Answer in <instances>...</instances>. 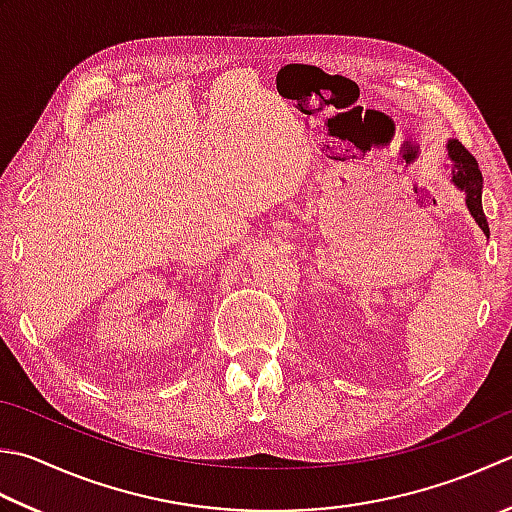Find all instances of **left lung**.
I'll return each instance as SVG.
<instances>
[{
	"mask_svg": "<svg viewBox=\"0 0 512 512\" xmlns=\"http://www.w3.org/2000/svg\"><path fill=\"white\" fill-rule=\"evenodd\" d=\"M448 157L453 162V184L464 190L466 195V206L470 210V215L475 217L477 226L484 230V235H490L488 228V219L484 215L482 208V188H484V177L482 170L477 166V159L468 153V150L462 146V142L457 139H450L448 142Z\"/></svg>",
	"mask_w": 512,
	"mask_h": 512,
	"instance_id": "left-lung-1",
	"label": "left lung"
}]
</instances>
